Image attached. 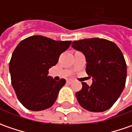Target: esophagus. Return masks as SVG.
<instances>
[{"label": "esophagus", "mask_w": 132, "mask_h": 132, "mask_svg": "<svg viewBox=\"0 0 132 132\" xmlns=\"http://www.w3.org/2000/svg\"><path fill=\"white\" fill-rule=\"evenodd\" d=\"M66 82H67V83H71V82H74V80H71V79H68V80H66Z\"/></svg>", "instance_id": "esophagus-1"}]
</instances>
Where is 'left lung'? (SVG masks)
I'll use <instances>...</instances> for the list:
<instances>
[{
	"instance_id": "left-lung-1",
	"label": "left lung",
	"mask_w": 132,
	"mask_h": 132,
	"mask_svg": "<svg viewBox=\"0 0 132 132\" xmlns=\"http://www.w3.org/2000/svg\"><path fill=\"white\" fill-rule=\"evenodd\" d=\"M72 48L81 52L87 62L86 73L92 77V85L82 82L76 93L81 107L90 112L107 110L123 92L126 80V63L116 44L99 38L72 42Z\"/></svg>"
}]
</instances>
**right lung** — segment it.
I'll return each instance as SVG.
<instances>
[{"label": "right lung", "instance_id": "obj_1", "mask_svg": "<svg viewBox=\"0 0 132 132\" xmlns=\"http://www.w3.org/2000/svg\"><path fill=\"white\" fill-rule=\"evenodd\" d=\"M71 43L32 36L18 44L9 63V71L16 96L25 108L41 111L53 105L66 80H53L47 75L49 69L56 65Z\"/></svg>", "mask_w": 132, "mask_h": 132}]
</instances>
